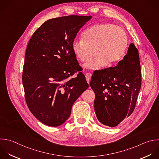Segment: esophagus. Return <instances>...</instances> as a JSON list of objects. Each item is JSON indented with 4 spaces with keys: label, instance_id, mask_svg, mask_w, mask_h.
I'll list each match as a JSON object with an SVG mask.
<instances>
[{
    "label": "esophagus",
    "instance_id": "esophagus-1",
    "mask_svg": "<svg viewBox=\"0 0 159 159\" xmlns=\"http://www.w3.org/2000/svg\"><path fill=\"white\" fill-rule=\"evenodd\" d=\"M85 76H86V81H87L88 83V84H89V81H90L91 77V73H86Z\"/></svg>",
    "mask_w": 159,
    "mask_h": 159
}]
</instances>
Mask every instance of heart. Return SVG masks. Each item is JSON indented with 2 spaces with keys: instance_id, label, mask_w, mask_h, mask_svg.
<instances>
[{
  "instance_id": "b5f03b06",
  "label": "heart",
  "mask_w": 159,
  "mask_h": 159,
  "mask_svg": "<svg viewBox=\"0 0 159 159\" xmlns=\"http://www.w3.org/2000/svg\"><path fill=\"white\" fill-rule=\"evenodd\" d=\"M128 45L125 30L111 23L95 24L83 34V40L75 39L72 49L79 60L83 63L88 61L94 53L96 57L89 60L85 67L99 70L107 64L113 66L124 57Z\"/></svg>"
}]
</instances>
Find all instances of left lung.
Wrapping results in <instances>:
<instances>
[{"label": "left lung", "mask_w": 159, "mask_h": 159, "mask_svg": "<svg viewBox=\"0 0 159 159\" xmlns=\"http://www.w3.org/2000/svg\"><path fill=\"white\" fill-rule=\"evenodd\" d=\"M141 80L139 52L132 43L117 65L94 71L90 86L96 95L94 111L101 123L113 127L131 115Z\"/></svg>", "instance_id": "8db88e82"}]
</instances>
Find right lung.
Returning <instances> with one entry per match:
<instances>
[{"label":"right lung","instance_id":"right-lung-1","mask_svg":"<svg viewBox=\"0 0 159 159\" xmlns=\"http://www.w3.org/2000/svg\"><path fill=\"white\" fill-rule=\"evenodd\" d=\"M91 17L73 15L48 20L27 45L22 73L25 98L31 112L45 125L63 124L73 103L89 87L72 43ZM75 73L77 76L72 78Z\"/></svg>","mask_w":159,"mask_h":159}]
</instances>
